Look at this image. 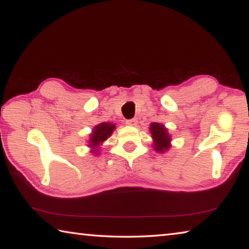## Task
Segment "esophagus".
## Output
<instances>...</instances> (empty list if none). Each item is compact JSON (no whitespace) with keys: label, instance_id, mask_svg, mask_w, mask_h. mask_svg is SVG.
Returning a JSON list of instances; mask_svg holds the SVG:
<instances>
[{"label":"esophagus","instance_id":"obj_1","mask_svg":"<svg viewBox=\"0 0 249 249\" xmlns=\"http://www.w3.org/2000/svg\"><path fill=\"white\" fill-rule=\"evenodd\" d=\"M137 123H138L137 119H132V120H127V121H126V124L129 125V126H135Z\"/></svg>","mask_w":249,"mask_h":249}]
</instances>
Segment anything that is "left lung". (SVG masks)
Masks as SVG:
<instances>
[{
	"mask_svg": "<svg viewBox=\"0 0 249 249\" xmlns=\"http://www.w3.org/2000/svg\"><path fill=\"white\" fill-rule=\"evenodd\" d=\"M150 133L154 138V148L163 153V151L169 148L170 145V136L167 133L165 126L159 123H151L150 124Z\"/></svg>",
	"mask_w": 249,
	"mask_h": 249,
	"instance_id": "1",
	"label": "left lung"
}]
</instances>
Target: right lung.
<instances>
[{"label": "right lung", "mask_w": 249, "mask_h": 249, "mask_svg": "<svg viewBox=\"0 0 249 249\" xmlns=\"http://www.w3.org/2000/svg\"><path fill=\"white\" fill-rule=\"evenodd\" d=\"M114 128H115V125L111 123H102V124L96 125L94 127L93 133L91 135L90 146L91 147L100 146L104 141L107 140L108 136H111V134L113 130H114Z\"/></svg>", "instance_id": "1"}]
</instances>
